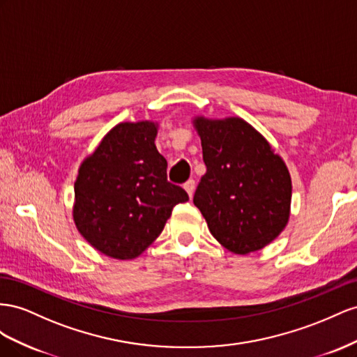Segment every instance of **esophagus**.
I'll use <instances>...</instances> for the list:
<instances>
[{"label":"esophagus","mask_w":357,"mask_h":357,"mask_svg":"<svg viewBox=\"0 0 357 357\" xmlns=\"http://www.w3.org/2000/svg\"><path fill=\"white\" fill-rule=\"evenodd\" d=\"M184 188H185V191L188 192V196L192 197V195H195V190H196V182L192 181V179L187 181L185 184H184Z\"/></svg>","instance_id":"34e87169"}]
</instances>
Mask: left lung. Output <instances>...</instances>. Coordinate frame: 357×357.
Segmentation results:
<instances>
[{
  "label": "left lung",
  "mask_w": 357,
  "mask_h": 357,
  "mask_svg": "<svg viewBox=\"0 0 357 357\" xmlns=\"http://www.w3.org/2000/svg\"><path fill=\"white\" fill-rule=\"evenodd\" d=\"M206 173L192 202L208 229L235 254L259 251L290 218L291 178L269 142L238 116L192 118Z\"/></svg>",
  "instance_id": "obj_1"
}]
</instances>
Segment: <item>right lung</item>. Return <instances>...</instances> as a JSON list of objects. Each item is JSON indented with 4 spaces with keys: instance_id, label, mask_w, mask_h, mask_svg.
<instances>
[{
    "instance_id": "obj_1",
    "label": "right lung",
    "mask_w": 357,
    "mask_h": 357,
    "mask_svg": "<svg viewBox=\"0 0 357 357\" xmlns=\"http://www.w3.org/2000/svg\"><path fill=\"white\" fill-rule=\"evenodd\" d=\"M154 121L119 122L79 167L73 220L91 247L116 260L139 257L154 242L173 206L188 195L167 181Z\"/></svg>"
}]
</instances>
